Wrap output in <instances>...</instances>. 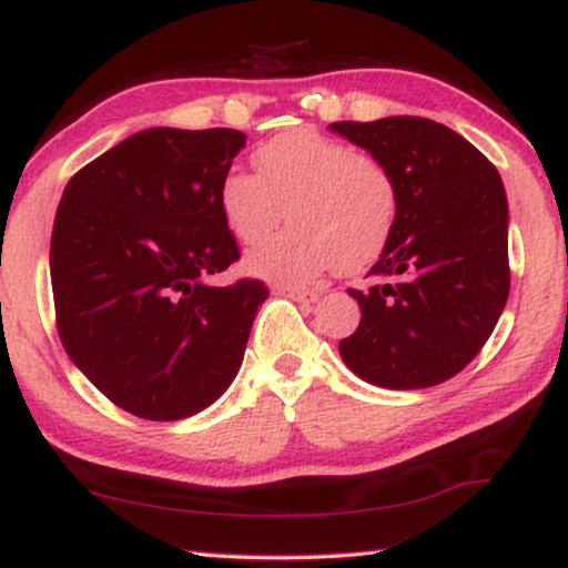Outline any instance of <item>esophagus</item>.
Masks as SVG:
<instances>
[{
    "instance_id": "esophagus-1",
    "label": "esophagus",
    "mask_w": 568,
    "mask_h": 568,
    "mask_svg": "<svg viewBox=\"0 0 568 568\" xmlns=\"http://www.w3.org/2000/svg\"><path fill=\"white\" fill-rule=\"evenodd\" d=\"M276 294H284V297H292L294 302H300V305H313V302L321 300V294L317 292H310V290H297V286H274Z\"/></svg>"
}]
</instances>
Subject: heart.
<instances>
[{
    "mask_svg": "<svg viewBox=\"0 0 568 568\" xmlns=\"http://www.w3.org/2000/svg\"><path fill=\"white\" fill-rule=\"evenodd\" d=\"M255 173L230 170L220 185L224 224L240 243H261L286 216L292 227L247 255L253 274L286 286L313 284L336 266L359 274L390 243L398 181L377 154L313 129L284 131L253 154Z\"/></svg>",
    "mask_w": 568,
    "mask_h": 568,
    "instance_id": "1",
    "label": "heart"
}]
</instances>
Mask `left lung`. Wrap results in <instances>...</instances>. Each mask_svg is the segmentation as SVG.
Instances as JSON below:
<instances>
[{
  "instance_id": "8db88e82",
  "label": "left lung",
  "mask_w": 568,
  "mask_h": 568,
  "mask_svg": "<svg viewBox=\"0 0 568 568\" xmlns=\"http://www.w3.org/2000/svg\"><path fill=\"white\" fill-rule=\"evenodd\" d=\"M331 129L377 154L400 193L372 286L348 290L362 321L338 344L341 359L390 390L445 383L476 359L509 297L501 175L468 139L422 115L336 121Z\"/></svg>"
}]
</instances>
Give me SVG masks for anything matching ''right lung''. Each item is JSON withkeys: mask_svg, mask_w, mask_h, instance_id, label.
I'll return each mask as SVG.
<instances>
[{"mask_svg": "<svg viewBox=\"0 0 568 568\" xmlns=\"http://www.w3.org/2000/svg\"><path fill=\"white\" fill-rule=\"evenodd\" d=\"M245 146L235 129H146L69 178L51 232L57 331L115 406L178 422L227 390L261 278L201 282L240 261L220 185Z\"/></svg>", "mask_w": 568, "mask_h": 568, "instance_id": "add662e5", "label": "right lung"}]
</instances>
